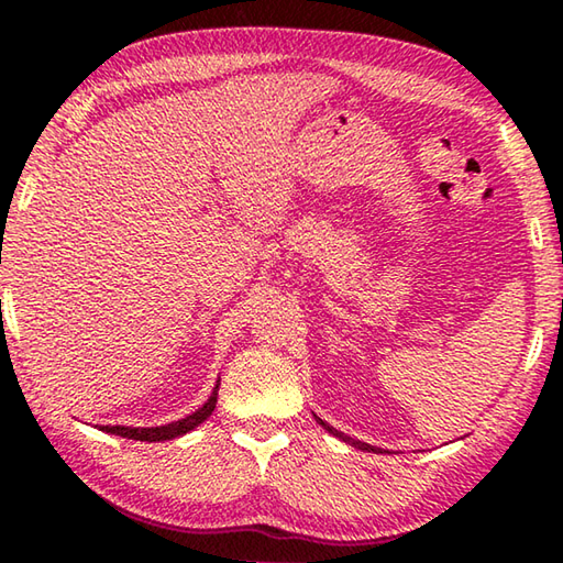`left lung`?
I'll use <instances>...</instances> for the list:
<instances>
[{
	"label": "left lung",
	"instance_id": "obj_1",
	"mask_svg": "<svg viewBox=\"0 0 563 563\" xmlns=\"http://www.w3.org/2000/svg\"><path fill=\"white\" fill-rule=\"evenodd\" d=\"M318 419V422L322 424V427H325V430L330 432V434H335V437H340V440L342 442H347V444H352V446H357V450H362V452H379L377 450V446H369V444H365V442H360V440H352V437H347V434H342V432H338L335 430V427H330L328 422H322V419L320 417H316Z\"/></svg>",
	"mask_w": 563,
	"mask_h": 563
}]
</instances>
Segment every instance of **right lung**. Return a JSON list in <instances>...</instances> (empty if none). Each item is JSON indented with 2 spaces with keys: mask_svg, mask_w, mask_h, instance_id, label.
<instances>
[{
  "mask_svg": "<svg viewBox=\"0 0 563 563\" xmlns=\"http://www.w3.org/2000/svg\"><path fill=\"white\" fill-rule=\"evenodd\" d=\"M221 385V383H218ZM218 385L213 389V395L208 397V402L203 407H198L194 415H188L184 419H178V422H170L166 427H101L103 432L109 434H119V437H126V440H139V442H164V440H176V437L186 434L190 430H196L198 424L206 422L211 412L216 409L218 402Z\"/></svg>",
  "mask_w": 563,
  "mask_h": 563,
  "instance_id": "right-lung-1",
  "label": "right lung"
}]
</instances>
